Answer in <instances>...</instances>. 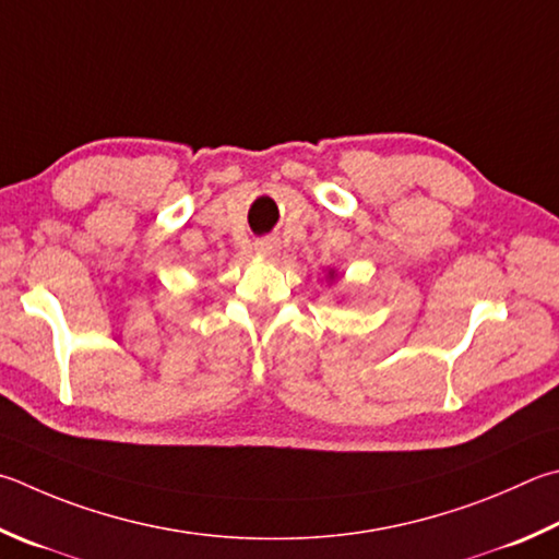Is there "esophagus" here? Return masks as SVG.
Returning a JSON list of instances; mask_svg holds the SVG:
<instances>
[{"instance_id": "34e87169", "label": "esophagus", "mask_w": 559, "mask_h": 559, "mask_svg": "<svg viewBox=\"0 0 559 559\" xmlns=\"http://www.w3.org/2000/svg\"><path fill=\"white\" fill-rule=\"evenodd\" d=\"M253 249H257V253H259V257H263V259H276L278 251H281V241L273 239V237L259 239L257 247H253Z\"/></svg>"}]
</instances>
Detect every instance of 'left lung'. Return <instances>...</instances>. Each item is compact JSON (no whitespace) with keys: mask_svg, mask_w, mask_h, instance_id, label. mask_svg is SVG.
I'll return each instance as SVG.
<instances>
[{"mask_svg":"<svg viewBox=\"0 0 559 559\" xmlns=\"http://www.w3.org/2000/svg\"><path fill=\"white\" fill-rule=\"evenodd\" d=\"M324 278H328V283H332L334 278H337V271H334V269H330V271H328V276H324Z\"/></svg>","mask_w":559,"mask_h":559,"instance_id":"1","label":"left lung"}]
</instances>
